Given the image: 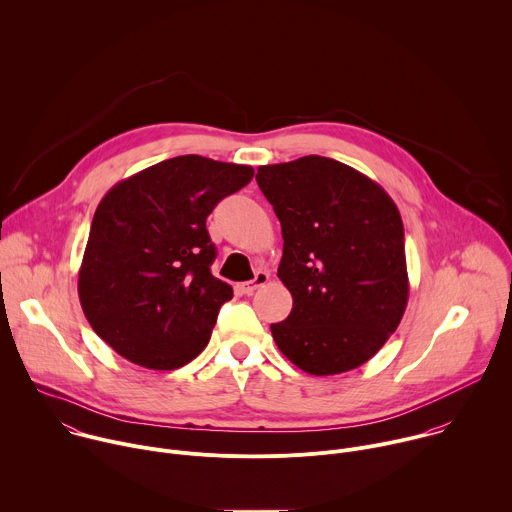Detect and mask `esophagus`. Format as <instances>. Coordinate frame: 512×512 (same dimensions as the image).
<instances>
[{
    "label": "esophagus",
    "mask_w": 512,
    "mask_h": 512,
    "mask_svg": "<svg viewBox=\"0 0 512 512\" xmlns=\"http://www.w3.org/2000/svg\"><path fill=\"white\" fill-rule=\"evenodd\" d=\"M267 281H269V273H267V271H257V275H255V279H253V281H245V283H241V289H243V293L251 295L255 289L263 287Z\"/></svg>",
    "instance_id": "esophagus-1"
}]
</instances>
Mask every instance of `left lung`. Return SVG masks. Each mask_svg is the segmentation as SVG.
<instances>
[{"label": "left lung", "mask_w": 512, "mask_h": 512, "mask_svg": "<svg viewBox=\"0 0 512 512\" xmlns=\"http://www.w3.org/2000/svg\"><path fill=\"white\" fill-rule=\"evenodd\" d=\"M281 223L277 277L291 313L271 323L281 354L311 376L374 358L408 305L404 225L392 197L360 170L309 154L257 168Z\"/></svg>", "instance_id": "left-lung-1"}]
</instances>
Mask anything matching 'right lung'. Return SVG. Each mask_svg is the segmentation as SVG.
I'll list each match as a JSON object with an SVG mask.
<instances>
[{"mask_svg": "<svg viewBox=\"0 0 512 512\" xmlns=\"http://www.w3.org/2000/svg\"><path fill=\"white\" fill-rule=\"evenodd\" d=\"M255 170L185 154L116 183L100 201L78 295L92 329L122 358L148 370H177L209 344L233 287L211 273L207 231L215 205Z\"/></svg>", "mask_w": 512, "mask_h": 512, "instance_id": "add662e5", "label": "right lung"}]
</instances>
